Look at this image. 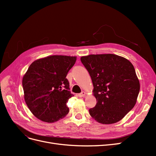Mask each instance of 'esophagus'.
Wrapping results in <instances>:
<instances>
[{
	"label": "esophagus",
	"instance_id": "obj_1",
	"mask_svg": "<svg viewBox=\"0 0 156 156\" xmlns=\"http://www.w3.org/2000/svg\"><path fill=\"white\" fill-rule=\"evenodd\" d=\"M79 97H85L86 96V92H82L81 93H80L78 94Z\"/></svg>",
	"mask_w": 156,
	"mask_h": 156
}]
</instances>
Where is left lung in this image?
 Masks as SVG:
<instances>
[{
  "label": "left lung",
  "mask_w": 156,
  "mask_h": 156,
  "mask_svg": "<svg viewBox=\"0 0 156 156\" xmlns=\"http://www.w3.org/2000/svg\"><path fill=\"white\" fill-rule=\"evenodd\" d=\"M81 60L91 77L97 101L90 115L103 124L120 121L134 107L140 90L133 64L114 54L89 55Z\"/></svg>",
  "instance_id": "obj_1"
}]
</instances>
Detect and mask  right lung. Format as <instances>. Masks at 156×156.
I'll return each instance as SVG.
<instances>
[{
  "label": "right lung",
  "mask_w": 156,
  "mask_h": 156,
  "mask_svg": "<svg viewBox=\"0 0 156 156\" xmlns=\"http://www.w3.org/2000/svg\"><path fill=\"white\" fill-rule=\"evenodd\" d=\"M76 59V56L52 55L30 65L22 84L25 102L37 119L53 123L68 114L66 103L73 95L66 77Z\"/></svg>",
  "instance_id": "add662e5"
}]
</instances>
